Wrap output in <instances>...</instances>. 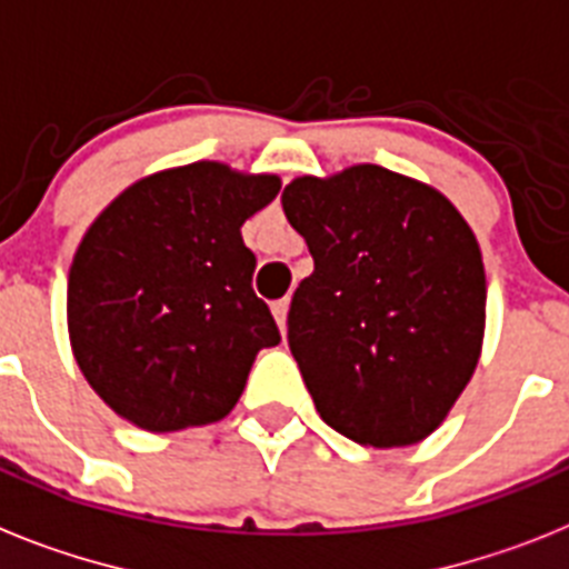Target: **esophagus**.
I'll return each instance as SVG.
<instances>
[{
    "instance_id": "1",
    "label": "esophagus",
    "mask_w": 569,
    "mask_h": 569,
    "mask_svg": "<svg viewBox=\"0 0 569 569\" xmlns=\"http://www.w3.org/2000/svg\"><path fill=\"white\" fill-rule=\"evenodd\" d=\"M271 315H274L277 327L280 332H286V315H289V300H277L274 307H271Z\"/></svg>"
}]
</instances>
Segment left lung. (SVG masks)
Listing matches in <instances>:
<instances>
[{
	"instance_id": "obj_1",
	"label": "left lung",
	"mask_w": 569,
	"mask_h": 569,
	"mask_svg": "<svg viewBox=\"0 0 569 569\" xmlns=\"http://www.w3.org/2000/svg\"><path fill=\"white\" fill-rule=\"evenodd\" d=\"M280 202L315 260L286 321L315 408L352 442L413 446L448 417L480 358L475 233L446 196L376 164L295 179Z\"/></svg>"
}]
</instances>
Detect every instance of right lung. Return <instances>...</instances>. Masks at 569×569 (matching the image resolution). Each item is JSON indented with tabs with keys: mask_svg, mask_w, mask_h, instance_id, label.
Segmentation results:
<instances>
[{
	"mask_svg": "<svg viewBox=\"0 0 569 569\" xmlns=\"http://www.w3.org/2000/svg\"><path fill=\"white\" fill-rule=\"evenodd\" d=\"M277 190V176L196 161L136 181L86 231L69 338L118 417L167 433L231 413L257 352L280 343L240 233Z\"/></svg>",
	"mask_w": 569,
	"mask_h": 569,
	"instance_id": "add662e5",
	"label": "right lung"
}]
</instances>
